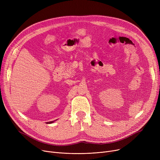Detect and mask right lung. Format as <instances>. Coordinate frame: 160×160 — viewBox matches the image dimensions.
I'll return each instance as SVG.
<instances>
[{
  "instance_id": "add662e5",
  "label": "right lung",
  "mask_w": 160,
  "mask_h": 160,
  "mask_svg": "<svg viewBox=\"0 0 160 160\" xmlns=\"http://www.w3.org/2000/svg\"><path fill=\"white\" fill-rule=\"evenodd\" d=\"M54 122V121H50V122H48L47 123L48 124H50V123H52V122Z\"/></svg>"
}]
</instances>
